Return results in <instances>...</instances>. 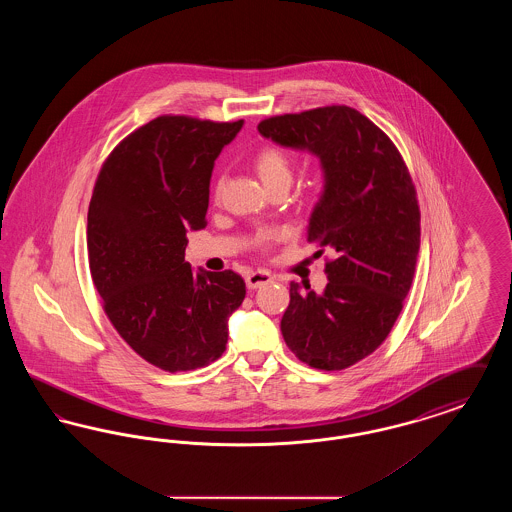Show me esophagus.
Returning <instances> with one entry per match:
<instances>
[{"label": "esophagus", "instance_id": "esophagus-1", "mask_svg": "<svg viewBox=\"0 0 512 512\" xmlns=\"http://www.w3.org/2000/svg\"><path fill=\"white\" fill-rule=\"evenodd\" d=\"M274 278H272V274L267 272V270H251L247 276H245V284H247V288L249 290H257V288H261V286H265V284H270Z\"/></svg>", "mask_w": 512, "mask_h": 512}]
</instances>
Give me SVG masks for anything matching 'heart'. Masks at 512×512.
I'll list each match as a JSON object with an SVG mask.
<instances>
[{"label":"heart","mask_w":512,"mask_h":512,"mask_svg":"<svg viewBox=\"0 0 512 512\" xmlns=\"http://www.w3.org/2000/svg\"><path fill=\"white\" fill-rule=\"evenodd\" d=\"M255 169L267 188L276 184H290L293 176V165L290 155L278 146L261 147L255 155ZM278 232H267L261 236V242L276 238Z\"/></svg>","instance_id":"1"}]
</instances>
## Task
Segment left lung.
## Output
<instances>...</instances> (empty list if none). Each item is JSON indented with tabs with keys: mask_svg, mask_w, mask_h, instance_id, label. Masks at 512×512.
<instances>
[{
	"mask_svg": "<svg viewBox=\"0 0 512 512\" xmlns=\"http://www.w3.org/2000/svg\"><path fill=\"white\" fill-rule=\"evenodd\" d=\"M278 146L317 155L324 172L307 228L318 257L328 249V284H290L280 322L295 357L343 370L374 353L403 309L420 249V211L411 174L390 138L347 105L259 122Z\"/></svg>",
	"mask_w": 512,
	"mask_h": 512,
	"instance_id": "left-lung-1",
	"label": "left lung"
}]
</instances>
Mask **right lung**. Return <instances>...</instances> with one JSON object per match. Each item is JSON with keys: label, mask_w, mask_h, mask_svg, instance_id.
Segmentation results:
<instances>
[{"label": "right lung", "mask_w": 512, "mask_h": 512, "mask_svg": "<svg viewBox=\"0 0 512 512\" xmlns=\"http://www.w3.org/2000/svg\"><path fill=\"white\" fill-rule=\"evenodd\" d=\"M244 121L163 115L128 134L105 159L88 209V261L105 315L142 359L180 372L217 361L244 278L194 272L190 230L205 228L209 182Z\"/></svg>", "instance_id": "1"}]
</instances>
